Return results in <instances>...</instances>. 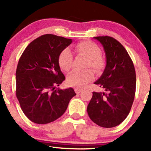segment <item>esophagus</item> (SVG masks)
<instances>
[{
	"label": "esophagus",
	"instance_id": "34e87169",
	"mask_svg": "<svg viewBox=\"0 0 151 151\" xmlns=\"http://www.w3.org/2000/svg\"><path fill=\"white\" fill-rule=\"evenodd\" d=\"M75 93H76V94H79L80 93H81L82 91H83V89H81V88H75Z\"/></svg>",
	"mask_w": 151,
	"mask_h": 151
}]
</instances>
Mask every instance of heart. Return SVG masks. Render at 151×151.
Here are the masks:
<instances>
[{
  "mask_svg": "<svg viewBox=\"0 0 151 151\" xmlns=\"http://www.w3.org/2000/svg\"><path fill=\"white\" fill-rule=\"evenodd\" d=\"M76 53L83 55L88 58L86 68L91 67L96 72L101 70L104 66V60L101 57V48L95 43L91 41H85L78 43L75 47ZM73 56L69 48H65L60 52L58 57V63L61 69L68 71L72 66ZM94 73L90 69L84 71L73 70L68 74L67 83L75 87L83 88L86 84L93 80Z\"/></svg>",
  "mask_w": 151,
  "mask_h": 151,
  "instance_id": "1",
  "label": "heart"
}]
</instances>
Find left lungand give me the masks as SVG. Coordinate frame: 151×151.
<instances>
[{"instance_id":"left-lung-1","label":"left lung","mask_w":151,"mask_h":151,"mask_svg":"<svg viewBox=\"0 0 151 151\" xmlns=\"http://www.w3.org/2000/svg\"><path fill=\"white\" fill-rule=\"evenodd\" d=\"M103 45L106 66L95 85L106 93L93 92L87 112L99 126L112 128L127 118L134 101L136 91V73L133 63L127 51L114 38L94 37Z\"/></svg>"}]
</instances>
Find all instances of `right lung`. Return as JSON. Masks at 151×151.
I'll use <instances>...</instances> for the list:
<instances>
[{
	"instance_id": "right-lung-1",
	"label": "right lung",
	"mask_w": 151,
	"mask_h": 151,
	"mask_svg": "<svg viewBox=\"0 0 151 151\" xmlns=\"http://www.w3.org/2000/svg\"><path fill=\"white\" fill-rule=\"evenodd\" d=\"M72 39L45 35L25 48L16 71V95L30 121L47 124L59 118L76 93L73 88H56L65 80L58 63L60 52Z\"/></svg>"
}]
</instances>
